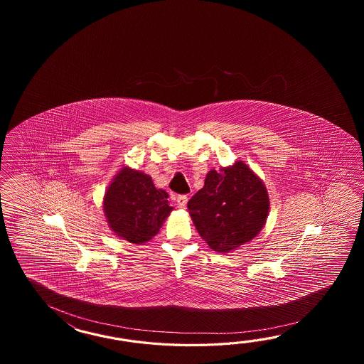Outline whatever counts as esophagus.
I'll use <instances>...</instances> for the list:
<instances>
[{
  "label": "esophagus",
  "mask_w": 364,
  "mask_h": 364,
  "mask_svg": "<svg viewBox=\"0 0 364 364\" xmlns=\"http://www.w3.org/2000/svg\"><path fill=\"white\" fill-rule=\"evenodd\" d=\"M187 200H188L187 195H179L178 198H177V205H178L179 208H185Z\"/></svg>",
  "instance_id": "1"
}]
</instances>
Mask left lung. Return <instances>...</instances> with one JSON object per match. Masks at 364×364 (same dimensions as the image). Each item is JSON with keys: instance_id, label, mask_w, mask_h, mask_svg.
Instances as JSON below:
<instances>
[{"instance_id": "1", "label": "left lung", "mask_w": 364, "mask_h": 364, "mask_svg": "<svg viewBox=\"0 0 364 364\" xmlns=\"http://www.w3.org/2000/svg\"><path fill=\"white\" fill-rule=\"evenodd\" d=\"M193 225L209 248L232 252L262 232L269 213L263 179L243 161L210 169L187 203Z\"/></svg>"}]
</instances>
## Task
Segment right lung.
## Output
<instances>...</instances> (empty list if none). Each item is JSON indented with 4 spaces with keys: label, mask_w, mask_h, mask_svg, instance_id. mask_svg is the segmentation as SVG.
I'll return each instance as SVG.
<instances>
[{
    "label": "right lung",
    "mask_w": 364,
    "mask_h": 364,
    "mask_svg": "<svg viewBox=\"0 0 364 364\" xmlns=\"http://www.w3.org/2000/svg\"><path fill=\"white\" fill-rule=\"evenodd\" d=\"M169 195L156 188L152 178L124 166L109 183L102 208L109 228L118 238L135 245L147 243L160 232L173 207Z\"/></svg>",
    "instance_id": "add662e5"
}]
</instances>
